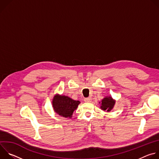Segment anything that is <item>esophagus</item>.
Here are the masks:
<instances>
[{
	"instance_id": "1",
	"label": "esophagus",
	"mask_w": 159,
	"mask_h": 159,
	"mask_svg": "<svg viewBox=\"0 0 159 159\" xmlns=\"http://www.w3.org/2000/svg\"><path fill=\"white\" fill-rule=\"evenodd\" d=\"M84 101H85V102H90L92 101V98H85L84 99Z\"/></svg>"
}]
</instances>
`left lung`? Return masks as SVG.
<instances>
[{"instance_id": "8db88e82", "label": "left lung", "mask_w": 159, "mask_h": 159, "mask_svg": "<svg viewBox=\"0 0 159 159\" xmlns=\"http://www.w3.org/2000/svg\"><path fill=\"white\" fill-rule=\"evenodd\" d=\"M99 103L100 104V108L102 110L110 112L114 107L116 103V100L113 99L111 96H106Z\"/></svg>"}]
</instances>
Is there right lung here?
Here are the masks:
<instances>
[{"mask_svg": "<svg viewBox=\"0 0 159 159\" xmlns=\"http://www.w3.org/2000/svg\"><path fill=\"white\" fill-rule=\"evenodd\" d=\"M79 101L74 100L67 96L56 94L52 100L54 111L61 117L72 118L74 111L77 109Z\"/></svg>", "mask_w": 159, "mask_h": 159, "instance_id": "1", "label": "right lung"}]
</instances>
